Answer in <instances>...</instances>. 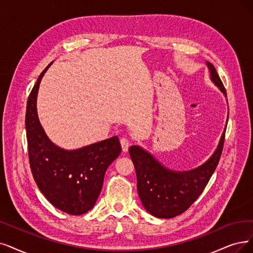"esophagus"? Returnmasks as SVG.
I'll list each match as a JSON object with an SVG mask.
<instances>
[{
  "label": "esophagus",
  "mask_w": 253,
  "mask_h": 253,
  "mask_svg": "<svg viewBox=\"0 0 253 253\" xmlns=\"http://www.w3.org/2000/svg\"><path fill=\"white\" fill-rule=\"evenodd\" d=\"M120 144H121V148H123V151H125V153L126 151H127L128 144H129V141L127 138H126V137L120 138Z\"/></svg>",
  "instance_id": "obj_1"
}]
</instances>
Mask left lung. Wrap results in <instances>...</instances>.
<instances>
[{
    "label": "left lung",
    "instance_id": "8db88e82",
    "mask_svg": "<svg viewBox=\"0 0 253 253\" xmlns=\"http://www.w3.org/2000/svg\"><path fill=\"white\" fill-rule=\"evenodd\" d=\"M207 64L213 82L226 95L216 68L210 62ZM224 138L225 130L214 155L207 163L186 172L168 170L142 148L130 146L129 156L136 170L138 195L146 211L158 218H173L193 205L203 193L219 163Z\"/></svg>",
    "mask_w": 253,
    "mask_h": 253
}]
</instances>
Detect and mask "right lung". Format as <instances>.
I'll list each match as a JSON object with an SVG mask.
<instances>
[{
    "label": "right lung",
    "mask_w": 253,
    "mask_h": 253,
    "mask_svg": "<svg viewBox=\"0 0 253 253\" xmlns=\"http://www.w3.org/2000/svg\"><path fill=\"white\" fill-rule=\"evenodd\" d=\"M50 64L40 74L27 102L30 168L40 192L50 204L69 215H82L93 208L106 170L121 153V146L117 136L70 151L50 142L36 110L39 83Z\"/></svg>",
    "instance_id": "right-lung-1"
}]
</instances>
